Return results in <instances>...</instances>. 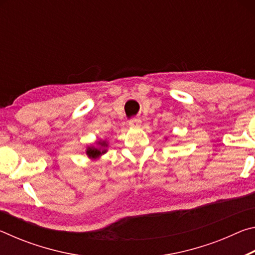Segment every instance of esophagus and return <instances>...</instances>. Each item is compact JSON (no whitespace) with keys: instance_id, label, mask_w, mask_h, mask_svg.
<instances>
[{"instance_id":"34e87169","label":"esophagus","mask_w":255,"mask_h":255,"mask_svg":"<svg viewBox=\"0 0 255 255\" xmlns=\"http://www.w3.org/2000/svg\"><path fill=\"white\" fill-rule=\"evenodd\" d=\"M140 124H141L140 119L135 118V119L129 120V126H130V127H138V126H140Z\"/></svg>"}]
</instances>
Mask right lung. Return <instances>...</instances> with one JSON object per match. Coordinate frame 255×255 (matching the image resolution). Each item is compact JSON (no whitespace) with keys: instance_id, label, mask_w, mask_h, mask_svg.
<instances>
[{"instance_id":"obj_1","label":"right lung","mask_w":255,"mask_h":255,"mask_svg":"<svg viewBox=\"0 0 255 255\" xmlns=\"http://www.w3.org/2000/svg\"><path fill=\"white\" fill-rule=\"evenodd\" d=\"M108 146H109V143H108L107 139L98 140V141H96V144L88 146V147H86L85 153L89 156V158L97 159L99 157H101L103 154H106L108 152V149H107Z\"/></svg>"}]
</instances>
